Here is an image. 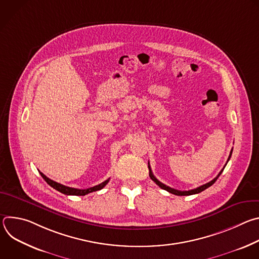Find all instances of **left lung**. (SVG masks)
Masks as SVG:
<instances>
[{"instance_id":"obj_1","label":"left lung","mask_w":259,"mask_h":259,"mask_svg":"<svg viewBox=\"0 0 259 259\" xmlns=\"http://www.w3.org/2000/svg\"><path fill=\"white\" fill-rule=\"evenodd\" d=\"M232 153H233V150L231 151V154H230V156H229V159H228V162L230 161V159H231V157H232ZM228 162H227V164H228ZM227 164L225 165V167L227 166ZM225 167L221 169V171L218 173V175L214 178V179H212L211 181H209V182H207V183H205V184H203V186H201V187H199V188H197V189H194V190H191V191H177V190H174V189H171V188H169V187H167L166 184H164V183H162L161 181H159L156 177H155V175L153 174V172H152V169H151V166H150V162H149V169H150V177H151V179L152 180H154L155 182H156V184H158V186L161 188V189H163V190H165V191H167V192H169V193H171V194H173V195H176V196H191V195H195V194H199V193H201V192H203V191H205L206 189H208L209 187H211L212 184L217 180V178L220 176V174L223 173V171H224V169H225Z\"/></svg>"}]
</instances>
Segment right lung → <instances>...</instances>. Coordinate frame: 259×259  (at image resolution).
Masks as SVG:
<instances>
[{
  "label": "right lung",
  "instance_id": "obj_1",
  "mask_svg": "<svg viewBox=\"0 0 259 259\" xmlns=\"http://www.w3.org/2000/svg\"><path fill=\"white\" fill-rule=\"evenodd\" d=\"M41 176L45 179V181L49 184L50 187H52L53 189H55L56 191L64 194V195H67V196H85L89 193H92V192H96V191H99L101 189H103L107 182L109 181V178L104 180L103 182H101L100 184H98V186H95V187H92V188H89V189H86V190H79V189H73V188H69V187H65L63 186V184H60L56 181H53L52 179L48 178L45 174H43L42 172H40Z\"/></svg>",
  "mask_w": 259,
  "mask_h": 259
}]
</instances>
